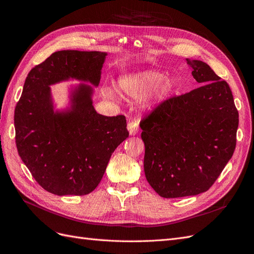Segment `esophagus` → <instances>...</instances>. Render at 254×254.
Here are the masks:
<instances>
[{
	"instance_id": "obj_1",
	"label": "esophagus",
	"mask_w": 254,
	"mask_h": 254,
	"mask_svg": "<svg viewBox=\"0 0 254 254\" xmlns=\"http://www.w3.org/2000/svg\"><path fill=\"white\" fill-rule=\"evenodd\" d=\"M127 129L129 131V135H131V136H135L137 134L138 130H139V125H138L136 120H131L130 123H128Z\"/></svg>"
}]
</instances>
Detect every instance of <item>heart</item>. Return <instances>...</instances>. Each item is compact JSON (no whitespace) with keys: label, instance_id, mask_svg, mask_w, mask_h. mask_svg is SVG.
<instances>
[{"label":"heart","instance_id":"1","mask_svg":"<svg viewBox=\"0 0 254 254\" xmlns=\"http://www.w3.org/2000/svg\"><path fill=\"white\" fill-rule=\"evenodd\" d=\"M173 86L170 78L157 71H146L138 74L127 75L120 78L117 83L118 90L125 96L140 99L155 89L156 97L163 99ZM109 92V91H108Z\"/></svg>","mask_w":254,"mask_h":254}]
</instances>
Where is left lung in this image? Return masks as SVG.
<instances>
[{
    "label": "left lung",
    "instance_id": "8db88e82",
    "mask_svg": "<svg viewBox=\"0 0 254 254\" xmlns=\"http://www.w3.org/2000/svg\"><path fill=\"white\" fill-rule=\"evenodd\" d=\"M188 64L199 86L162 102L140 123L146 179L166 198L207 191L237 143L239 113L228 82L202 61Z\"/></svg>",
    "mask_w": 254,
    "mask_h": 254
}]
</instances>
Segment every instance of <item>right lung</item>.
<instances>
[{"label": "right lung", "instance_id": "right-lung-1", "mask_svg": "<svg viewBox=\"0 0 254 254\" xmlns=\"http://www.w3.org/2000/svg\"><path fill=\"white\" fill-rule=\"evenodd\" d=\"M107 53L61 50L35 65L14 112L18 154L40 186L58 195H84L101 182L109 159L127 137L124 115L104 116L92 88L80 84L71 109L53 111L49 85L74 78L98 86Z\"/></svg>", "mask_w": 254, "mask_h": 254}]
</instances>
